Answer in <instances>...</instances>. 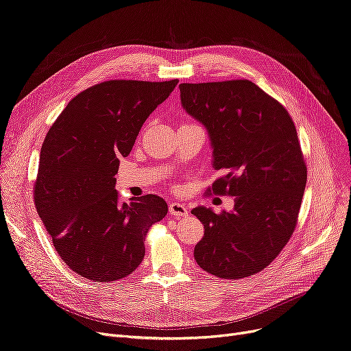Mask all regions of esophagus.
Returning a JSON list of instances; mask_svg holds the SVG:
<instances>
[{
  "label": "esophagus",
  "mask_w": 351,
  "mask_h": 351,
  "mask_svg": "<svg viewBox=\"0 0 351 351\" xmlns=\"http://www.w3.org/2000/svg\"><path fill=\"white\" fill-rule=\"evenodd\" d=\"M169 212L176 218H184V217L189 215L188 208L184 204H180V202H171L169 204Z\"/></svg>",
  "instance_id": "obj_1"
}]
</instances>
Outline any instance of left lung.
I'll return each instance as SVG.
<instances>
[{
    "label": "left lung",
    "instance_id": "1",
    "mask_svg": "<svg viewBox=\"0 0 351 351\" xmlns=\"http://www.w3.org/2000/svg\"><path fill=\"white\" fill-rule=\"evenodd\" d=\"M180 103L206 129L212 166L223 176L215 193L235 196L234 209L192 213L205 235L193 256L212 276L238 280L264 269L291 237L307 184L294 121L250 80L182 83Z\"/></svg>",
    "mask_w": 351,
    "mask_h": 351
}]
</instances>
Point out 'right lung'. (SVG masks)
Segmentation results:
<instances>
[{
    "label": "right lung",
    "mask_w": 351,
    "mask_h": 351,
    "mask_svg": "<svg viewBox=\"0 0 351 351\" xmlns=\"http://www.w3.org/2000/svg\"><path fill=\"white\" fill-rule=\"evenodd\" d=\"M178 80H110L75 96L54 121L40 152L34 201L62 260L96 282L128 277L145 256L149 228L163 219L158 195L121 202L114 189L146 119Z\"/></svg>",
    "instance_id": "1"
}]
</instances>
